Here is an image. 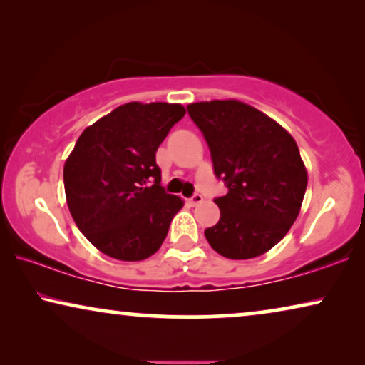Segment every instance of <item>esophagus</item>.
I'll use <instances>...</instances> for the list:
<instances>
[{
    "instance_id": "34e87169",
    "label": "esophagus",
    "mask_w": 365,
    "mask_h": 365,
    "mask_svg": "<svg viewBox=\"0 0 365 365\" xmlns=\"http://www.w3.org/2000/svg\"><path fill=\"white\" fill-rule=\"evenodd\" d=\"M186 201H187V204H191V206H196V204L202 202V196L201 194H192V196L186 199Z\"/></svg>"
}]
</instances>
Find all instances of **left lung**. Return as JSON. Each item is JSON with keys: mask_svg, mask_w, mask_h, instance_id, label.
I'll return each instance as SVG.
<instances>
[{"mask_svg": "<svg viewBox=\"0 0 365 365\" xmlns=\"http://www.w3.org/2000/svg\"><path fill=\"white\" fill-rule=\"evenodd\" d=\"M187 113L211 151L216 178L227 187L216 197L221 217L204 231L214 251L252 259L286 236L301 211L307 171L286 129L236 99L192 103Z\"/></svg>", "mask_w": 365, "mask_h": 365, "instance_id": "8db88e82", "label": "left lung"}]
</instances>
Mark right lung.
Segmentation results:
<instances>
[{
	"mask_svg": "<svg viewBox=\"0 0 365 365\" xmlns=\"http://www.w3.org/2000/svg\"><path fill=\"white\" fill-rule=\"evenodd\" d=\"M184 114L181 104H123L84 129L64 163L69 212L106 256L143 261L166 239L184 201L161 186L156 151Z\"/></svg>",
	"mask_w": 365,
	"mask_h": 365,
	"instance_id": "1",
	"label": "right lung"
}]
</instances>
